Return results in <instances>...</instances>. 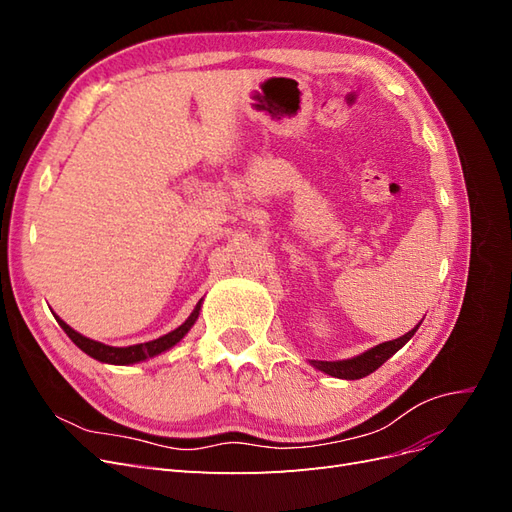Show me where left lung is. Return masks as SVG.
Masks as SVG:
<instances>
[{"mask_svg":"<svg viewBox=\"0 0 512 512\" xmlns=\"http://www.w3.org/2000/svg\"><path fill=\"white\" fill-rule=\"evenodd\" d=\"M421 327V322L416 324V327L412 331H408L406 335H401L397 339H393V342H384V344H378L371 350L359 354V356H352V359H346V361H312V365L320 371H324V374H329L333 378H342V380H359V378H365L369 374H374V371L384 363L389 361L391 356L401 348L406 346L410 342V337L416 333V329Z\"/></svg>","mask_w":512,"mask_h":512,"instance_id":"8db88e82","label":"left lung"}]
</instances>
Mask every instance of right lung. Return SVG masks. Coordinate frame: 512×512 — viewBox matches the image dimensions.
Segmentation results:
<instances>
[{"label": "right lung", "mask_w": 512, "mask_h": 512, "mask_svg": "<svg viewBox=\"0 0 512 512\" xmlns=\"http://www.w3.org/2000/svg\"><path fill=\"white\" fill-rule=\"evenodd\" d=\"M198 312H200V301L196 303L190 318L185 320L181 327H177L175 331H170V333H166V335H162L158 339H153V342L126 346V348H115V346H106L102 342H94V339H89V337H85L81 333H76L59 316H55V318L59 322V327L68 333V337L72 339V342L79 346L85 354H89L91 359H96L100 363H111V365H132V363L147 361V359H151V356H158V354L173 348L175 344H179L181 339L185 337V333H188L194 327V322L198 318Z\"/></svg>", "instance_id": "1"}]
</instances>
